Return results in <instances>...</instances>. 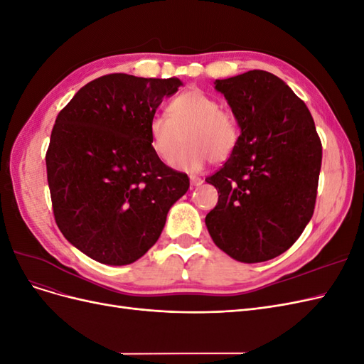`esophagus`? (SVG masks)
<instances>
[{"instance_id":"esophagus-1","label":"esophagus","mask_w":364,"mask_h":364,"mask_svg":"<svg viewBox=\"0 0 364 364\" xmlns=\"http://www.w3.org/2000/svg\"><path fill=\"white\" fill-rule=\"evenodd\" d=\"M190 183H191V186H200L203 183V181L200 178H197V176H191Z\"/></svg>"}]
</instances>
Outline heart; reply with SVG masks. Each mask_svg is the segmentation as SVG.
<instances>
[{"label": "heart", "mask_w": 364, "mask_h": 364, "mask_svg": "<svg viewBox=\"0 0 364 364\" xmlns=\"http://www.w3.org/2000/svg\"><path fill=\"white\" fill-rule=\"evenodd\" d=\"M167 114L151 117L147 132L153 153L164 162L173 159L185 139L186 147L171 162L176 170L197 173L211 159L226 161L234 151L238 141L235 119L200 90L179 94Z\"/></svg>", "instance_id": "b5f03b06"}]
</instances>
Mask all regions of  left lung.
<instances>
[{
  "label": "left lung",
  "instance_id": "left-lung-1",
  "mask_svg": "<svg viewBox=\"0 0 364 364\" xmlns=\"http://www.w3.org/2000/svg\"><path fill=\"white\" fill-rule=\"evenodd\" d=\"M214 85L240 136L223 167L206 178L220 196L205 223L230 258L267 261L290 249L313 217L321 139L305 103L274 74L252 70Z\"/></svg>",
  "mask_w": 364,
  "mask_h": 364
}]
</instances>
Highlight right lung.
<instances>
[{
  "label": "right lung",
  "mask_w": 364,
  "mask_h": 364,
  "mask_svg": "<svg viewBox=\"0 0 364 364\" xmlns=\"http://www.w3.org/2000/svg\"><path fill=\"white\" fill-rule=\"evenodd\" d=\"M179 79L109 74L80 87L53 127L47 178L63 237L107 266L135 262L156 243L188 176L167 167L147 126Z\"/></svg>",
  "instance_id": "obj_1"
}]
</instances>
